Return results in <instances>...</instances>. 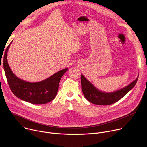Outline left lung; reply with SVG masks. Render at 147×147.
I'll list each match as a JSON object with an SVG mask.
<instances>
[{
    "instance_id": "8db88e82",
    "label": "left lung",
    "mask_w": 147,
    "mask_h": 147,
    "mask_svg": "<svg viewBox=\"0 0 147 147\" xmlns=\"http://www.w3.org/2000/svg\"><path fill=\"white\" fill-rule=\"evenodd\" d=\"M137 78L128 86L111 93H105L97 89L84 77L81 75L82 90L85 98L90 102L96 105H108L117 102L132 89L136 84Z\"/></svg>"
}]
</instances>
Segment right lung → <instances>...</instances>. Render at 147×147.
<instances>
[{
	"label": "right lung",
	"mask_w": 147,
	"mask_h": 147,
	"mask_svg": "<svg viewBox=\"0 0 147 147\" xmlns=\"http://www.w3.org/2000/svg\"><path fill=\"white\" fill-rule=\"evenodd\" d=\"M11 43L5 52L3 68L7 83L12 93L21 100L34 104H43L52 101L57 95L62 76L68 68L62 69L49 78L39 82L30 83L21 80L12 73L7 63V52Z\"/></svg>",
	"instance_id": "right-lung-1"
}]
</instances>
